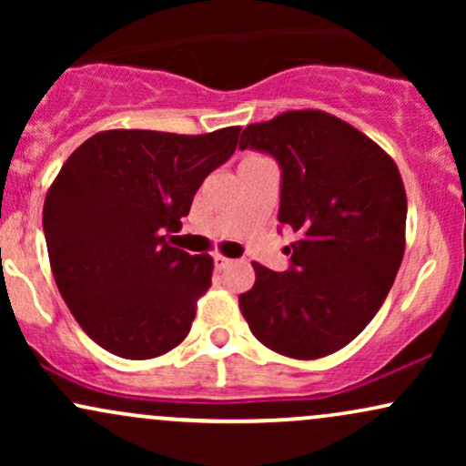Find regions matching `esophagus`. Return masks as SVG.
<instances>
[{"label": "esophagus", "mask_w": 466, "mask_h": 466, "mask_svg": "<svg viewBox=\"0 0 466 466\" xmlns=\"http://www.w3.org/2000/svg\"><path fill=\"white\" fill-rule=\"evenodd\" d=\"M229 263H232V260H229L228 256H223V254H215V267H217V269H223V267H228Z\"/></svg>", "instance_id": "34e87169"}]
</instances>
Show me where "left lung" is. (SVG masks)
I'll use <instances>...</instances> for the list:
<instances>
[{"label":"left lung","mask_w":466,"mask_h":466,"mask_svg":"<svg viewBox=\"0 0 466 466\" xmlns=\"http://www.w3.org/2000/svg\"><path fill=\"white\" fill-rule=\"evenodd\" d=\"M240 148L282 168L278 221L298 234L280 274L251 263L238 307L260 344L291 360L344 349L386 300L403 260L408 197L394 159L360 129L319 109L249 125Z\"/></svg>","instance_id":"left-lung-1"}]
</instances>
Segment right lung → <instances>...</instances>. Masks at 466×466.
<instances>
[{"instance_id":"obj_1","label":"right lung","mask_w":466,"mask_h":466,"mask_svg":"<svg viewBox=\"0 0 466 466\" xmlns=\"http://www.w3.org/2000/svg\"><path fill=\"white\" fill-rule=\"evenodd\" d=\"M238 131H100L58 170L44 203L52 274L105 350L151 360L188 335L215 263L173 248L166 232H177L203 179L232 157Z\"/></svg>"}]
</instances>
